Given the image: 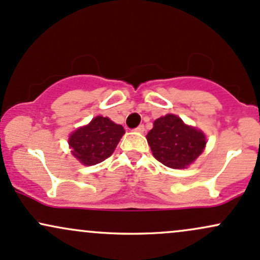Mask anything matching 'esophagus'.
I'll list each match as a JSON object with an SVG mask.
<instances>
[{"instance_id":"34e87169","label":"esophagus","mask_w":260,"mask_h":260,"mask_svg":"<svg viewBox=\"0 0 260 260\" xmlns=\"http://www.w3.org/2000/svg\"><path fill=\"white\" fill-rule=\"evenodd\" d=\"M144 129H145L144 126H143V124H140V126L137 127L134 131H136V132H138V133H143V132H144Z\"/></svg>"}]
</instances>
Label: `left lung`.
Masks as SVG:
<instances>
[{
  "mask_svg": "<svg viewBox=\"0 0 260 260\" xmlns=\"http://www.w3.org/2000/svg\"><path fill=\"white\" fill-rule=\"evenodd\" d=\"M147 139L154 157L171 169H184L204 150L207 139L202 131L184 123L176 115L154 121Z\"/></svg>",
  "mask_w": 260,
  "mask_h": 260,
  "instance_id": "1",
  "label": "left lung"
}]
</instances>
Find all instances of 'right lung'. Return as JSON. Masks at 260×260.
<instances>
[{"label": "right lung", "mask_w": 260, "mask_h": 260, "mask_svg": "<svg viewBox=\"0 0 260 260\" xmlns=\"http://www.w3.org/2000/svg\"><path fill=\"white\" fill-rule=\"evenodd\" d=\"M123 134L121 124H116L109 117L96 116L90 123L74 131L68 144L80 164L91 166L111 156Z\"/></svg>", "instance_id": "right-lung-1"}]
</instances>
